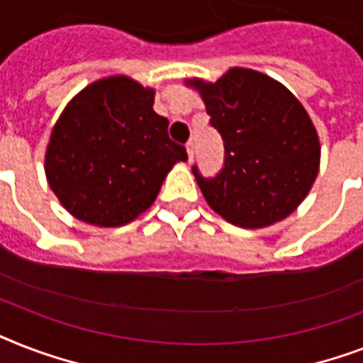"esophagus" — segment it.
<instances>
[{"mask_svg": "<svg viewBox=\"0 0 363 363\" xmlns=\"http://www.w3.org/2000/svg\"><path fill=\"white\" fill-rule=\"evenodd\" d=\"M194 141H188L186 143V152H188V160H190V162H192L194 160Z\"/></svg>", "mask_w": 363, "mask_h": 363, "instance_id": "esophagus-1", "label": "esophagus"}]
</instances>
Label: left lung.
Instances as JSON below:
<instances>
[{"mask_svg":"<svg viewBox=\"0 0 363 363\" xmlns=\"http://www.w3.org/2000/svg\"><path fill=\"white\" fill-rule=\"evenodd\" d=\"M186 84L199 90L226 150L213 179L192 167L211 209L241 228L271 226L298 209L320 165L318 133L298 98L245 67H232L216 82Z\"/></svg>","mask_w":363,"mask_h":363,"instance_id":"8db88e82","label":"left lung"}]
</instances>
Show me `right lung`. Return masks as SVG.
Instances as JSON below:
<instances>
[{
    "mask_svg": "<svg viewBox=\"0 0 363 363\" xmlns=\"http://www.w3.org/2000/svg\"><path fill=\"white\" fill-rule=\"evenodd\" d=\"M154 90L124 75L77 94L54 124L45 173L60 203L79 220L124 226L154 203L165 175L186 162L154 113Z\"/></svg>",
    "mask_w": 363,
    "mask_h": 363,
    "instance_id": "add662e5",
    "label": "right lung"
}]
</instances>
